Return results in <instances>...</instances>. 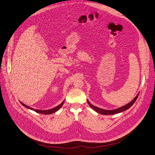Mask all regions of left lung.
Returning a JSON list of instances; mask_svg holds the SVG:
<instances>
[{
	"label": "left lung",
	"mask_w": 155,
	"mask_h": 155,
	"mask_svg": "<svg viewBox=\"0 0 155 155\" xmlns=\"http://www.w3.org/2000/svg\"><path fill=\"white\" fill-rule=\"evenodd\" d=\"M138 96V94L136 96V97L134 98V99L131 102H130L127 104H126V105H125V106H124L122 107H120L119 108H117V109H114V110H105V109H103L99 108V107H97L94 106L91 103H90L88 100H87V102H88V104L90 105V106L93 109H94L95 111L98 112V113L101 114H104V115H112V114H116L119 113V112H123V111H124V110H125L127 109H128L129 108H130L134 104V103L135 102V101L137 99Z\"/></svg>",
	"instance_id": "obj_1"
}]
</instances>
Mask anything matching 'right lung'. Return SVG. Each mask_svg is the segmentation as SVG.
Segmentation results:
<instances>
[{"label":"right lung","instance_id":"obj_1","mask_svg":"<svg viewBox=\"0 0 155 155\" xmlns=\"http://www.w3.org/2000/svg\"><path fill=\"white\" fill-rule=\"evenodd\" d=\"M64 103V101H63L61 104H59V106H58L57 107H54V108H52V109H48V110H39V109H33L32 107H29V106H28L25 105V104H23V103L20 102V103H21L23 106H24L25 107H26V108H28V109H31V110H33L34 111H35V112H38V113H39V114H51L54 113V112H56V111H58V110H59V109L62 106V105H63Z\"/></svg>","mask_w":155,"mask_h":155}]
</instances>
